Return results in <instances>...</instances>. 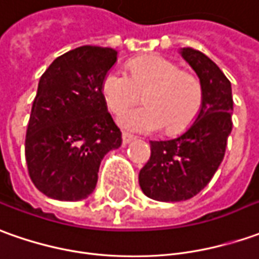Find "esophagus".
Segmentation results:
<instances>
[{
  "label": "esophagus",
  "mask_w": 259,
  "mask_h": 259,
  "mask_svg": "<svg viewBox=\"0 0 259 259\" xmlns=\"http://www.w3.org/2000/svg\"><path fill=\"white\" fill-rule=\"evenodd\" d=\"M133 140H134V135H131L130 133H125V131L122 133V142H124V144H128V142H131Z\"/></svg>",
  "instance_id": "1"
}]
</instances>
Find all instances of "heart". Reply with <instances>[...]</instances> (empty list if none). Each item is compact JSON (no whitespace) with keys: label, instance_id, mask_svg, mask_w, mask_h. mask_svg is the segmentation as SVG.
Returning <instances> with one entry per match:
<instances>
[{"label":"heart","instance_id":"obj_1","mask_svg":"<svg viewBox=\"0 0 259 259\" xmlns=\"http://www.w3.org/2000/svg\"><path fill=\"white\" fill-rule=\"evenodd\" d=\"M142 94L147 105L128 109L119 117L121 125L140 133L162 126L169 134L182 133L195 122L204 104L198 78L159 55L135 60L130 74L112 68L102 81L104 100L114 114L140 101Z\"/></svg>","mask_w":259,"mask_h":259}]
</instances>
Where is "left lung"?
<instances>
[{
	"label": "left lung",
	"mask_w": 259,
	"mask_h": 259,
	"mask_svg": "<svg viewBox=\"0 0 259 259\" xmlns=\"http://www.w3.org/2000/svg\"><path fill=\"white\" fill-rule=\"evenodd\" d=\"M181 54L198 75L204 104L181 137L151 141V157L140 171V187L148 198L162 202L185 201L205 188L223 162L232 130L230 79L198 50L182 48Z\"/></svg>",
	"instance_id": "obj_1"
}]
</instances>
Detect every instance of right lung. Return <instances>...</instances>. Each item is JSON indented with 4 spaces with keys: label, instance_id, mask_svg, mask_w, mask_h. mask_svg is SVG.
I'll return each mask as SVG.
<instances>
[{
    "label": "right lung",
    "instance_id": "add662e5",
    "mask_svg": "<svg viewBox=\"0 0 259 259\" xmlns=\"http://www.w3.org/2000/svg\"><path fill=\"white\" fill-rule=\"evenodd\" d=\"M112 48L84 45L62 54L39 78L27 135L29 178L47 197L87 198L104 155L121 147L102 81L117 61Z\"/></svg>",
    "mask_w": 259,
    "mask_h": 259
}]
</instances>
